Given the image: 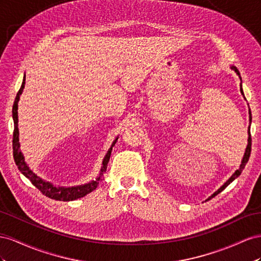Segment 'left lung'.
<instances>
[{
    "instance_id": "obj_1",
    "label": "left lung",
    "mask_w": 261,
    "mask_h": 261,
    "mask_svg": "<svg viewBox=\"0 0 261 261\" xmlns=\"http://www.w3.org/2000/svg\"><path fill=\"white\" fill-rule=\"evenodd\" d=\"M230 69L232 70H234L235 72H236V74L238 76H240V79H241V81H242V77H241V74H240V71L237 70V68L236 66H230ZM241 93H242V95L244 96V92H243V88H242V83H241ZM244 98H245V96H244ZM249 120H250V122H251V113H250V110H249ZM250 152H251V136H250V125L248 126V144H247V147H246V151H245V154H244V158H243V160H242V164H241V166H240V168H238L236 172L230 176V178L222 186L221 188H219L217 191H215L213 195L211 196V197H209L206 199V201L207 200H210V199H212L213 197H215L217 195H219V193L221 192V191H223L224 190L227 186L232 182L234 179H236V178L240 176L241 174H242V172H243V169L245 168V166H246V164H247V162H248V160H249V156H250Z\"/></svg>"
}]
</instances>
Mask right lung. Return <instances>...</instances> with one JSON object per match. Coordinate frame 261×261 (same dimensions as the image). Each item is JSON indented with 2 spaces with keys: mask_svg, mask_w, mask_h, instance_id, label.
Listing matches in <instances>:
<instances>
[{
  "mask_svg": "<svg viewBox=\"0 0 261 261\" xmlns=\"http://www.w3.org/2000/svg\"><path fill=\"white\" fill-rule=\"evenodd\" d=\"M25 87V76L23 80V83H21V86L19 88V91L16 95V98H15L14 105H13V120H14V133H13V155H14V160L18 169L20 170V173L23 174L26 178H28L29 180L32 181V184L35 186L37 189H39L40 192H42V195L50 199H55L59 201H72V200H76L79 198H82L86 196L87 193L92 192L97 188L98 184L101 180V177L103 173L106 172L107 169V164L109 162L111 151H113V147L115 146L118 138L111 144V147L108 150L107 154L105 158H103L102 161V166L100 169V174L99 176L96 178L95 180H92L91 182L85 184V185H81V186H75V187H59V186L52 185L49 181L43 180L42 178L37 176L33 170L28 167L24 160V155L21 154L19 150V132H18V100H19V96L23 93V89Z\"/></svg>",
  "mask_w": 261,
  "mask_h": 261,
  "instance_id": "obj_1",
  "label": "right lung"
}]
</instances>
